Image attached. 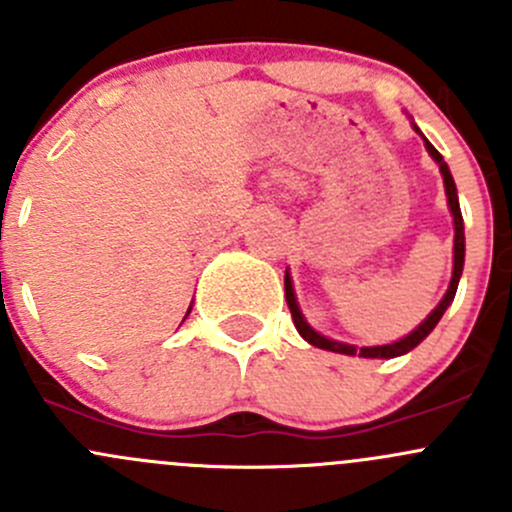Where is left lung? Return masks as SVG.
<instances>
[{"label":"left lung","mask_w":512,"mask_h":512,"mask_svg":"<svg viewBox=\"0 0 512 512\" xmlns=\"http://www.w3.org/2000/svg\"><path fill=\"white\" fill-rule=\"evenodd\" d=\"M416 131H418V128H416ZM418 133H421V131H418ZM423 141H426V138H423ZM426 148H428V153H431V156H433V160H436V163H438V168H441L443 185H446V195H448V205H451V213H453V225H456V240H453V277H451V287H448L446 297H443L441 302H438V307L433 309V312L428 314V317L423 319L421 324H418V327L409 334V337L399 339V342H394V344H384V347H361V349H356V347H352V344H342V342H334V339L322 337V334H317L312 327H309L307 322H304L302 312H299V307H297V299H294L292 280H289V275H285V297H287L289 312H292L294 327H297V332L302 334V337L307 339L309 344H314V347L327 349V352L349 354V356L359 354V356H366V359H394V356H401V354L411 352V349H414V347H418V344H421L423 339H426L428 334L433 332V327H436V324H438V319L443 317V312H446V309H448V304H451L453 297H456L458 280H461V272H463V257H466V237H463V215H461V208H458L456 183H453L451 170H448L446 160H443L441 153H438L436 148H433L428 141H426Z\"/></svg>","instance_id":"obj_1"}]
</instances>
